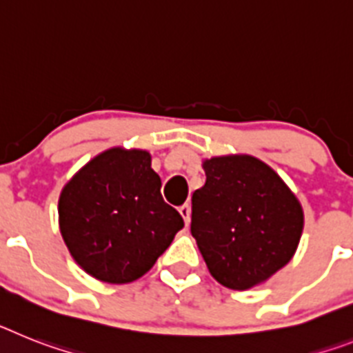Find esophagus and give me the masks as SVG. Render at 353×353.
Returning <instances> with one entry per match:
<instances>
[{
	"label": "esophagus",
	"mask_w": 353,
	"mask_h": 353,
	"mask_svg": "<svg viewBox=\"0 0 353 353\" xmlns=\"http://www.w3.org/2000/svg\"><path fill=\"white\" fill-rule=\"evenodd\" d=\"M179 213H181V217L185 219V224H190V213H192L190 204H188V203L183 204L181 208H179Z\"/></svg>",
	"instance_id": "34e87169"
}]
</instances>
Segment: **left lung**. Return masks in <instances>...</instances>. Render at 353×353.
I'll return each mask as SVG.
<instances>
[{"label":"left lung","instance_id":"left-lung-1","mask_svg":"<svg viewBox=\"0 0 353 353\" xmlns=\"http://www.w3.org/2000/svg\"><path fill=\"white\" fill-rule=\"evenodd\" d=\"M206 183L192 195V235L221 285H262L294 256L303 208L282 177L250 154L203 161Z\"/></svg>","mask_w":353,"mask_h":353}]
</instances>
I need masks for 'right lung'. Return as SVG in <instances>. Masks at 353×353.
<instances>
[{
	"label": "right lung",
	"mask_w": 353,
	"mask_h": 353,
	"mask_svg": "<svg viewBox=\"0 0 353 353\" xmlns=\"http://www.w3.org/2000/svg\"><path fill=\"white\" fill-rule=\"evenodd\" d=\"M150 152L112 147L85 163L59 195V230L90 276L129 283L152 269L185 226L161 197Z\"/></svg>",
	"instance_id": "obj_1"
}]
</instances>
